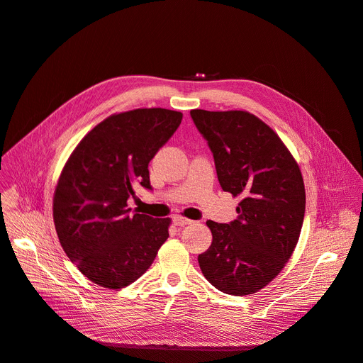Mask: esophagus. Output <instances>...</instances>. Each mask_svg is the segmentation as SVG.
<instances>
[{"label": "esophagus", "instance_id": "34e87169", "mask_svg": "<svg viewBox=\"0 0 363 363\" xmlns=\"http://www.w3.org/2000/svg\"><path fill=\"white\" fill-rule=\"evenodd\" d=\"M174 222H175V225H178V226H185V225H189V223H193V220H189V219H186V218H184V216H174Z\"/></svg>", "mask_w": 363, "mask_h": 363}]
</instances>
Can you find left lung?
Listing matches in <instances>:
<instances>
[{"label": "left lung", "instance_id": "left-lung-1", "mask_svg": "<svg viewBox=\"0 0 363 363\" xmlns=\"http://www.w3.org/2000/svg\"><path fill=\"white\" fill-rule=\"evenodd\" d=\"M211 147L223 191L240 197L238 218L207 220L213 240L199 255L206 279L231 296L268 285L291 257L303 225L306 193L300 167L277 133L242 110H191Z\"/></svg>", "mask_w": 363, "mask_h": 363}]
</instances>
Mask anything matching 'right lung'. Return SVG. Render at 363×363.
Masks as SVG:
<instances>
[{"label": "right lung", "instance_id": "1", "mask_svg": "<svg viewBox=\"0 0 363 363\" xmlns=\"http://www.w3.org/2000/svg\"><path fill=\"white\" fill-rule=\"evenodd\" d=\"M181 121V111L160 107L111 114L62 170L52 200L57 235L76 268L104 289L137 281L169 237V218L130 212L128 200L138 185L151 189L148 163Z\"/></svg>", "mask_w": 363, "mask_h": 363}]
</instances>
